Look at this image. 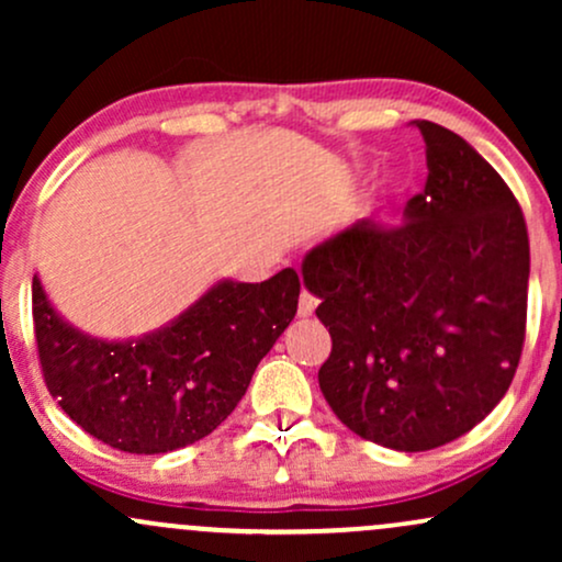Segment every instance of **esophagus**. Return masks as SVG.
<instances>
[{
	"label": "esophagus",
	"instance_id": "1",
	"mask_svg": "<svg viewBox=\"0 0 562 562\" xmlns=\"http://www.w3.org/2000/svg\"><path fill=\"white\" fill-rule=\"evenodd\" d=\"M317 299H314L312 293H308V290H303L301 293V299H299V317H312L314 314V308H317Z\"/></svg>",
	"mask_w": 562,
	"mask_h": 562
}]
</instances>
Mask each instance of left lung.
Segmentation results:
<instances>
[{"label": "left lung", "mask_w": 562, "mask_h": 562, "mask_svg": "<svg viewBox=\"0 0 562 562\" xmlns=\"http://www.w3.org/2000/svg\"><path fill=\"white\" fill-rule=\"evenodd\" d=\"M428 179L402 227L362 218L303 259L333 351L319 389L367 441L428 451L499 404L526 340V218L460 134L415 121Z\"/></svg>", "instance_id": "obj_1"}]
</instances>
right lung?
Masks as SVG:
<instances>
[{
  "label": "right lung",
  "instance_id": "add662e5",
  "mask_svg": "<svg viewBox=\"0 0 562 562\" xmlns=\"http://www.w3.org/2000/svg\"><path fill=\"white\" fill-rule=\"evenodd\" d=\"M295 269L263 282H218L137 340H97L57 317L34 277L44 383L89 436L128 454H164L216 430L299 308Z\"/></svg>",
  "mask_w": 562,
  "mask_h": 562
}]
</instances>
